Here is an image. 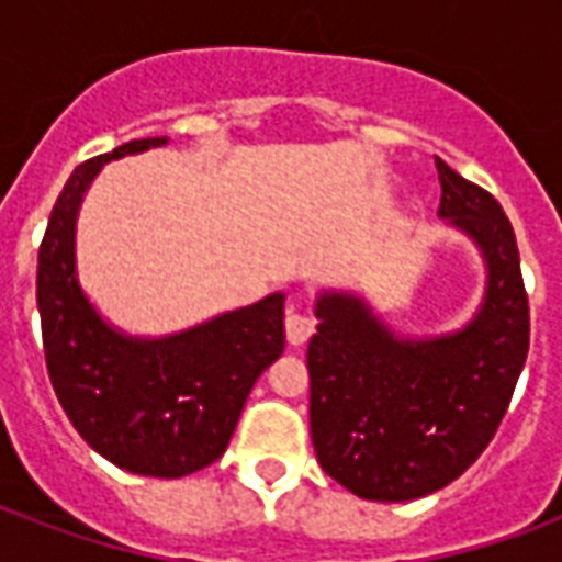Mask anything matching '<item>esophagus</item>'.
Here are the masks:
<instances>
[{"label":"esophagus","instance_id":"1","mask_svg":"<svg viewBox=\"0 0 562 562\" xmlns=\"http://www.w3.org/2000/svg\"><path fill=\"white\" fill-rule=\"evenodd\" d=\"M312 333H315V321L312 317L300 315V312L285 315V338H289V344L300 347V344H306L312 338Z\"/></svg>","mask_w":562,"mask_h":562}]
</instances>
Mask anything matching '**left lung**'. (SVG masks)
I'll use <instances>...</instances> for the list:
<instances>
[{
  "label": "left lung",
  "instance_id": "1",
  "mask_svg": "<svg viewBox=\"0 0 562 562\" xmlns=\"http://www.w3.org/2000/svg\"><path fill=\"white\" fill-rule=\"evenodd\" d=\"M440 218L481 247L487 291L461 333L396 338L364 300L326 291L306 352L308 426L326 475L368 502H411L475 463L528 359L531 315L505 210L440 157Z\"/></svg>",
  "mask_w": 562,
  "mask_h": 562
}]
</instances>
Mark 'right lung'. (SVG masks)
I'll return each mask as SVG.
<instances>
[{"mask_svg":"<svg viewBox=\"0 0 562 562\" xmlns=\"http://www.w3.org/2000/svg\"><path fill=\"white\" fill-rule=\"evenodd\" d=\"M134 139L81 162L66 180L37 256V308L46 368L66 417L122 470L183 479L218 461L265 368L282 356V294L145 341L116 333L75 277V215L104 162L166 145Z\"/></svg>","mask_w":562,"mask_h":562,"instance_id":"1","label":"right lung"}]
</instances>
